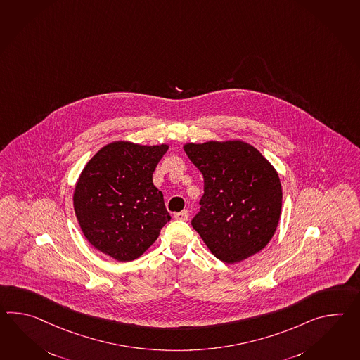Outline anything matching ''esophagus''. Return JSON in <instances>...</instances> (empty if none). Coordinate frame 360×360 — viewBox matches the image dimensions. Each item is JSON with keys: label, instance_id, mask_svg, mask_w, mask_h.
I'll return each mask as SVG.
<instances>
[{"label": "esophagus", "instance_id": "esophagus-1", "mask_svg": "<svg viewBox=\"0 0 360 360\" xmlns=\"http://www.w3.org/2000/svg\"><path fill=\"white\" fill-rule=\"evenodd\" d=\"M188 216H190V213H188V210H182V212H179V213H176L174 214V218H176V221H188Z\"/></svg>", "mask_w": 360, "mask_h": 360}]
</instances>
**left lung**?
Here are the masks:
<instances>
[{
    "label": "left lung",
    "instance_id": "8db88e82",
    "mask_svg": "<svg viewBox=\"0 0 360 360\" xmlns=\"http://www.w3.org/2000/svg\"><path fill=\"white\" fill-rule=\"evenodd\" d=\"M184 151L204 176L191 224L209 250L226 264L262 250L279 224L283 199L271 164L241 141L188 143Z\"/></svg>",
    "mask_w": 360,
    "mask_h": 360
}]
</instances>
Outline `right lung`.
Masks as SVG:
<instances>
[{"instance_id": "add662e5", "label": "right lung", "mask_w": 360, "mask_h": 360, "mask_svg": "<svg viewBox=\"0 0 360 360\" xmlns=\"http://www.w3.org/2000/svg\"><path fill=\"white\" fill-rule=\"evenodd\" d=\"M167 144L113 142L96 152L75 187L73 207L89 243L120 262L142 256L170 221L152 174Z\"/></svg>"}]
</instances>
